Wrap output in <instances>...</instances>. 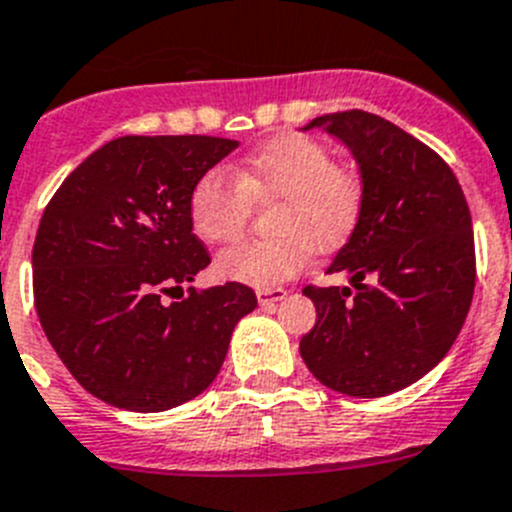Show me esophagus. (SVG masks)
Wrapping results in <instances>:
<instances>
[{
    "mask_svg": "<svg viewBox=\"0 0 512 512\" xmlns=\"http://www.w3.org/2000/svg\"><path fill=\"white\" fill-rule=\"evenodd\" d=\"M256 297H259L261 307H274L281 299H287V289L281 287H261L256 289Z\"/></svg>",
    "mask_w": 512,
    "mask_h": 512,
    "instance_id": "1",
    "label": "esophagus"
}]
</instances>
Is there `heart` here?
I'll use <instances>...</instances> for the list:
<instances>
[{
  "label": "heart",
  "mask_w": 512,
  "mask_h": 512,
  "mask_svg": "<svg viewBox=\"0 0 512 512\" xmlns=\"http://www.w3.org/2000/svg\"><path fill=\"white\" fill-rule=\"evenodd\" d=\"M253 203H276L271 238L220 253L215 271L228 281L276 287L307 264L312 248L327 253L353 236L363 213V182L335 164L330 149L304 134H284L243 159L236 180L210 170L190 192V223L205 243L241 238Z\"/></svg>",
  "instance_id": "heart-1"
}]
</instances>
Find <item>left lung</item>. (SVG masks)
I'll use <instances>...</instances> for the list:
<instances>
[{
	"label": "left lung",
	"mask_w": 512,
	"mask_h": 512,
	"mask_svg": "<svg viewBox=\"0 0 512 512\" xmlns=\"http://www.w3.org/2000/svg\"><path fill=\"white\" fill-rule=\"evenodd\" d=\"M353 152L363 213L327 274L353 287H304L317 322L299 342L327 388L378 398L429 373L457 340L475 294V236L464 192L434 149L368 111L317 116Z\"/></svg>",
	"instance_id": "left-lung-1"
}]
</instances>
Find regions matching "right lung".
<instances>
[{
    "mask_svg": "<svg viewBox=\"0 0 512 512\" xmlns=\"http://www.w3.org/2000/svg\"><path fill=\"white\" fill-rule=\"evenodd\" d=\"M220 137H119L63 180L32 246L40 325L73 378L126 411L175 409L223 365L256 309L246 284L164 302L210 264L190 223L195 182L233 152Z\"/></svg>",
    "mask_w": 512,
    "mask_h": 512,
    "instance_id": "add662e5",
    "label": "right lung"
}]
</instances>
